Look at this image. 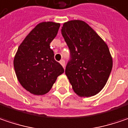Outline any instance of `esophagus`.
<instances>
[{"instance_id":"1","label":"esophagus","mask_w":128,"mask_h":128,"mask_svg":"<svg viewBox=\"0 0 128 128\" xmlns=\"http://www.w3.org/2000/svg\"><path fill=\"white\" fill-rule=\"evenodd\" d=\"M60 63L61 66H62V67L65 68V66H66V62H65L64 60H61L60 61Z\"/></svg>"}]
</instances>
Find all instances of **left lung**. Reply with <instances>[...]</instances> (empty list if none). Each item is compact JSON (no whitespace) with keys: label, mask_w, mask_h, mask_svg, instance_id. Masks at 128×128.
I'll return each mask as SVG.
<instances>
[{"label":"left lung","mask_w":128,"mask_h":128,"mask_svg":"<svg viewBox=\"0 0 128 128\" xmlns=\"http://www.w3.org/2000/svg\"><path fill=\"white\" fill-rule=\"evenodd\" d=\"M61 33L70 51L65 73L74 92L81 97L97 94L106 84L113 65L106 43L81 20L65 22Z\"/></svg>","instance_id":"obj_1"}]
</instances>
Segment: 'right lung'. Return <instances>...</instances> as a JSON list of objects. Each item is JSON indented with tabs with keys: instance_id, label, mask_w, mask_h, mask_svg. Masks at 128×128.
Listing matches in <instances>:
<instances>
[{
	"instance_id": "obj_1",
	"label": "right lung",
	"mask_w": 128,
	"mask_h": 128,
	"mask_svg": "<svg viewBox=\"0 0 128 128\" xmlns=\"http://www.w3.org/2000/svg\"><path fill=\"white\" fill-rule=\"evenodd\" d=\"M60 24L44 22L38 24L24 38L14 58V66L20 84L34 95L50 92L57 78L64 73L54 60L50 44L56 36Z\"/></svg>"
}]
</instances>
